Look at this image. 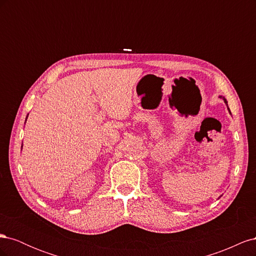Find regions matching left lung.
Listing matches in <instances>:
<instances>
[{
    "label": "left lung",
    "mask_w": 256,
    "mask_h": 256,
    "mask_svg": "<svg viewBox=\"0 0 256 256\" xmlns=\"http://www.w3.org/2000/svg\"><path fill=\"white\" fill-rule=\"evenodd\" d=\"M220 98H222V99L224 100V102H226V104H228V102H226V98H224V97H222V96H220ZM228 111H230V109H228Z\"/></svg>",
    "instance_id": "obj_1"
}]
</instances>
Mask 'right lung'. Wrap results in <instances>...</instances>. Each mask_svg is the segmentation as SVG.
<instances>
[{
	"label": "right lung",
	"mask_w": 256,
	"mask_h": 256,
	"mask_svg": "<svg viewBox=\"0 0 256 256\" xmlns=\"http://www.w3.org/2000/svg\"><path fill=\"white\" fill-rule=\"evenodd\" d=\"M26 118H28V116H26Z\"/></svg>",
	"instance_id": "add662e5"
}]
</instances>
